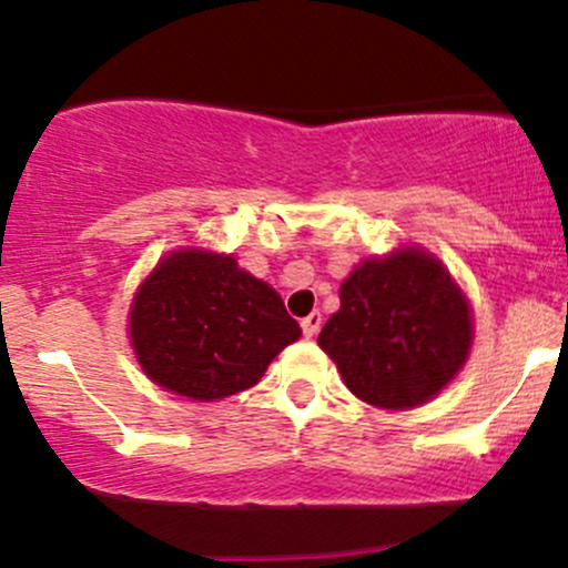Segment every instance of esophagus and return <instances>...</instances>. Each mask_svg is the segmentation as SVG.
Segmentation results:
<instances>
[{
    "label": "esophagus",
    "instance_id": "1",
    "mask_svg": "<svg viewBox=\"0 0 568 568\" xmlns=\"http://www.w3.org/2000/svg\"><path fill=\"white\" fill-rule=\"evenodd\" d=\"M318 329H321V313H311V316L302 318V332H305V337L318 335Z\"/></svg>",
    "mask_w": 568,
    "mask_h": 568
}]
</instances>
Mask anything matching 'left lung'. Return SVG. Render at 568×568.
<instances>
[{
  "label": "left lung",
  "instance_id": "obj_1",
  "mask_svg": "<svg viewBox=\"0 0 568 568\" xmlns=\"http://www.w3.org/2000/svg\"><path fill=\"white\" fill-rule=\"evenodd\" d=\"M469 307L443 263L417 250L365 261L341 285L318 346L357 398L412 409L456 376L469 352Z\"/></svg>",
  "mask_w": 568,
  "mask_h": 568
}]
</instances>
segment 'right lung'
Returning <instances> with one entry per match:
<instances>
[{"label": "right lung", "instance_id": "add662e5", "mask_svg": "<svg viewBox=\"0 0 568 568\" xmlns=\"http://www.w3.org/2000/svg\"><path fill=\"white\" fill-rule=\"evenodd\" d=\"M300 335L277 291L211 252L164 257L131 307L142 371L194 400L247 390Z\"/></svg>", "mask_w": 568, "mask_h": 568}]
</instances>
